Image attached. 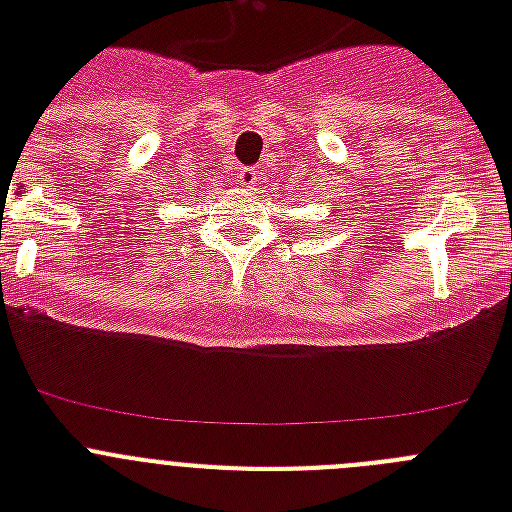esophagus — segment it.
I'll return each mask as SVG.
<instances>
[{
  "instance_id": "esophagus-1",
  "label": "esophagus",
  "mask_w": 512,
  "mask_h": 512,
  "mask_svg": "<svg viewBox=\"0 0 512 512\" xmlns=\"http://www.w3.org/2000/svg\"><path fill=\"white\" fill-rule=\"evenodd\" d=\"M259 179H261V174L256 169H251V166L238 171V184H243V187H248V189L256 187V184H259Z\"/></svg>"
}]
</instances>
